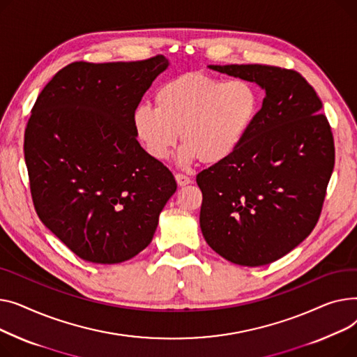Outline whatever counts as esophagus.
<instances>
[{
    "label": "esophagus",
    "instance_id": "esophagus-1",
    "mask_svg": "<svg viewBox=\"0 0 357 357\" xmlns=\"http://www.w3.org/2000/svg\"><path fill=\"white\" fill-rule=\"evenodd\" d=\"M176 181H177V184H178L180 187H184V185L192 183V180L188 178L187 176H184V174H176Z\"/></svg>",
    "mask_w": 357,
    "mask_h": 357
}]
</instances>
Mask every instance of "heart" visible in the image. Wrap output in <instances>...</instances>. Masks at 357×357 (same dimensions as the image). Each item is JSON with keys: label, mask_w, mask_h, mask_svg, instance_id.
Wrapping results in <instances>:
<instances>
[{"label": "heart", "mask_w": 357, "mask_h": 357, "mask_svg": "<svg viewBox=\"0 0 357 357\" xmlns=\"http://www.w3.org/2000/svg\"><path fill=\"white\" fill-rule=\"evenodd\" d=\"M258 111L259 95L252 83L185 73L158 88L155 108L138 105L132 125L137 138L154 160L169 158L181 139V165L197 160L213 165L239 149Z\"/></svg>", "instance_id": "1"}]
</instances>
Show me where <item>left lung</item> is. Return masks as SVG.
Instances as JSON below:
<instances>
[{
  "label": "left lung",
  "mask_w": 357,
  "mask_h": 357,
  "mask_svg": "<svg viewBox=\"0 0 357 357\" xmlns=\"http://www.w3.org/2000/svg\"><path fill=\"white\" fill-rule=\"evenodd\" d=\"M265 92L257 119L227 160L197 174L202 234L216 254L243 265L274 262L316 226L334 167L323 103L296 70L208 65Z\"/></svg>",
  "instance_id": "obj_1"
}]
</instances>
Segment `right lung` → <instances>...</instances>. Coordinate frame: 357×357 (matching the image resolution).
Returning <instances> with one entry per match:
<instances>
[{"mask_svg":"<svg viewBox=\"0 0 357 357\" xmlns=\"http://www.w3.org/2000/svg\"><path fill=\"white\" fill-rule=\"evenodd\" d=\"M170 61H76L38 95L24 134L36 212L79 258L128 261L150 245L172 172L139 142L132 114Z\"/></svg>","mask_w":357,"mask_h":357,"instance_id":"right-lung-1","label":"right lung"}]
</instances>
